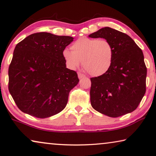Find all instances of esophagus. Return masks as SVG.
Wrapping results in <instances>:
<instances>
[{"label": "esophagus", "instance_id": "esophagus-1", "mask_svg": "<svg viewBox=\"0 0 156 156\" xmlns=\"http://www.w3.org/2000/svg\"><path fill=\"white\" fill-rule=\"evenodd\" d=\"M86 76H85L83 74H82L81 73H78V77L79 79H82L83 77H85Z\"/></svg>", "mask_w": 156, "mask_h": 156}]
</instances>
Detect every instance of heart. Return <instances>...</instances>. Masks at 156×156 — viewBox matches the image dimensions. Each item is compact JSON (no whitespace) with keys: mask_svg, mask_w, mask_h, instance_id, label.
Masks as SVG:
<instances>
[{"mask_svg":"<svg viewBox=\"0 0 156 156\" xmlns=\"http://www.w3.org/2000/svg\"><path fill=\"white\" fill-rule=\"evenodd\" d=\"M72 51L64 49L62 56L70 69H75L83 62L84 69L94 77L106 74L113 64L114 49L105 39L81 37L73 43Z\"/></svg>","mask_w":156,"mask_h":156,"instance_id":"b5f03b06","label":"heart"}]
</instances>
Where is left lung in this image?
<instances>
[{
    "instance_id": "left-lung-1",
    "label": "left lung",
    "mask_w": 156,
    "mask_h": 156,
    "mask_svg": "<svg viewBox=\"0 0 156 156\" xmlns=\"http://www.w3.org/2000/svg\"><path fill=\"white\" fill-rule=\"evenodd\" d=\"M88 37L107 40L114 49L108 71L90 79L92 107L111 117L133 112L146 92L147 68L142 50L128 34L109 27L101 28Z\"/></svg>"
}]
</instances>
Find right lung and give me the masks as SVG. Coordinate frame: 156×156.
Segmentation results:
<instances>
[{
    "mask_svg": "<svg viewBox=\"0 0 156 156\" xmlns=\"http://www.w3.org/2000/svg\"><path fill=\"white\" fill-rule=\"evenodd\" d=\"M73 39L43 32L17 44L9 68V90L22 112L47 118L66 107L70 91L79 81L62 56Z\"/></svg>",
    "mask_w": 156,
    "mask_h": 156,
    "instance_id": "obj_1",
    "label": "right lung"
}]
</instances>
